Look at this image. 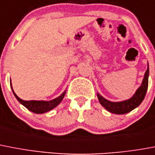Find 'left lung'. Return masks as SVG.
I'll return each mask as SVG.
<instances>
[{
	"label": "left lung",
	"instance_id": "obj_1",
	"mask_svg": "<svg viewBox=\"0 0 155 155\" xmlns=\"http://www.w3.org/2000/svg\"><path fill=\"white\" fill-rule=\"evenodd\" d=\"M148 77H149V67L147 68V70L145 73L142 85L138 88L135 94L130 99L120 102H112L102 97L100 94H97L100 103L108 111L117 114H123L133 110L134 109H135L142 103L146 96L147 88H148Z\"/></svg>",
	"mask_w": 155,
	"mask_h": 155
}]
</instances>
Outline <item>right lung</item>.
<instances>
[{
    "label": "right lung",
    "mask_w": 155,
    "mask_h": 155,
    "mask_svg": "<svg viewBox=\"0 0 155 155\" xmlns=\"http://www.w3.org/2000/svg\"><path fill=\"white\" fill-rule=\"evenodd\" d=\"M12 87V85H11ZM13 90V89H12ZM13 92L14 94L15 97H17V99L21 102V103L24 106H25L28 110H29L30 111L33 113H36V114H43V113H45L47 111H49L53 110L54 108H55L58 104L60 103L61 101H62L63 97L65 96V92H64L62 94L59 96L57 98L52 100V101H24L22 99L20 98L18 96H17L16 94L14 93L13 90Z\"/></svg>",
    "instance_id": "add662e5"
}]
</instances>
